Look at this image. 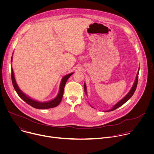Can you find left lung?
Returning <instances> with one entry per match:
<instances>
[{"instance_id":"obj_1","label":"left lung","mask_w":154,"mask_h":154,"mask_svg":"<svg viewBox=\"0 0 154 154\" xmlns=\"http://www.w3.org/2000/svg\"><path fill=\"white\" fill-rule=\"evenodd\" d=\"M138 74H139V71H138V72L137 75V77H136V79H135V83L132 86V88H131V90L128 92V93L119 102H118L115 105H114V106L110 109H109L108 111H106V112H111V111H113L115 110V109H116V108H119V106H122L123 104H124L128 99H130L131 98V97L132 96L136 90V88H137V84H138ZM84 90H85V92L86 93V85L85 83L84 84Z\"/></svg>"}]
</instances>
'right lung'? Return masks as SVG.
Instances as JSON below:
<instances>
[{"instance_id":"obj_1","label":"right lung","mask_w":154,"mask_h":154,"mask_svg":"<svg viewBox=\"0 0 154 154\" xmlns=\"http://www.w3.org/2000/svg\"><path fill=\"white\" fill-rule=\"evenodd\" d=\"M11 60H12V58H11ZM73 73H71L69 74H68V75L63 77V78L61 80V82L60 87V91H59L58 96L54 99H53L51 101L47 102H40L33 100L22 92L20 90L19 88L18 87V86L16 82L14 76L13 70L12 68H11V80H12L13 85L14 86V88L15 91H16L17 94L22 99H23L24 101H25L27 103H28L29 105H30V106H32L35 108L48 109V108H51L55 107L60 104V103L61 101L63 96V92H64V88L65 84H66V82L68 80V79L69 78V77L72 74H73Z\"/></svg>"}]
</instances>
